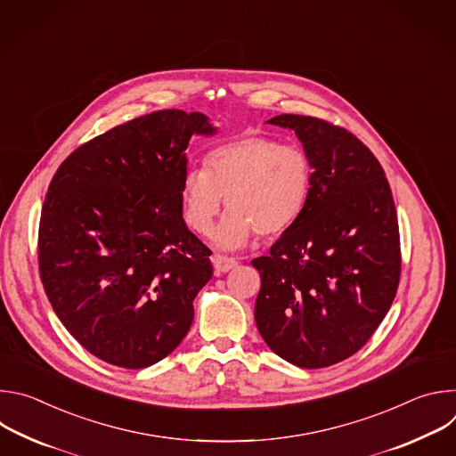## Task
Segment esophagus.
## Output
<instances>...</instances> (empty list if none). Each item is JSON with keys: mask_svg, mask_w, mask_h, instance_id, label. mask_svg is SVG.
Listing matches in <instances>:
<instances>
[{"mask_svg": "<svg viewBox=\"0 0 456 456\" xmlns=\"http://www.w3.org/2000/svg\"><path fill=\"white\" fill-rule=\"evenodd\" d=\"M213 264H215V273L216 274H225V273H229L231 269H234L238 265L236 257L224 256V254H215L213 256Z\"/></svg>", "mask_w": 456, "mask_h": 456, "instance_id": "obj_1", "label": "esophagus"}]
</instances>
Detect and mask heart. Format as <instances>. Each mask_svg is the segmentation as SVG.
I'll return each mask as SVG.
<instances>
[{"mask_svg": "<svg viewBox=\"0 0 456 456\" xmlns=\"http://www.w3.org/2000/svg\"><path fill=\"white\" fill-rule=\"evenodd\" d=\"M312 180L303 148L267 135H238L211 148L204 169L183 175V218L192 231L209 234L225 197L229 213L213 238L222 248H240L256 232L276 236L292 227L310 200Z\"/></svg>", "mask_w": 456, "mask_h": 456, "instance_id": "1", "label": "heart"}]
</instances>
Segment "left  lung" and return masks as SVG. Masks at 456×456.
I'll return each mask as SVG.
<instances>
[{
    "label": "left lung",
    "instance_id": "obj_1",
    "mask_svg": "<svg viewBox=\"0 0 456 456\" xmlns=\"http://www.w3.org/2000/svg\"><path fill=\"white\" fill-rule=\"evenodd\" d=\"M314 167L299 220L252 259L262 276L254 319L269 348L299 368L359 352L394 303L401 240L392 189L375 155L345 127L278 115Z\"/></svg>",
    "mask_w": 456,
    "mask_h": 456
}]
</instances>
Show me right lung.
Here are the masks:
<instances>
[{
  "mask_svg": "<svg viewBox=\"0 0 456 456\" xmlns=\"http://www.w3.org/2000/svg\"><path fill=\"white\" fill-rule=\"evenodd\" d=\"M215 132L204 113L153 111L79 146L50 182L41 281L64 329L104 362L151 366L191 329L213 265L182 216L183 151Z\"/></svg>",
  "mask_w": 456,
  "mask_h": 456,
  "instance_id": "1",
  "label": "right lung"
}]
</instances>
